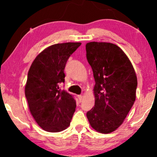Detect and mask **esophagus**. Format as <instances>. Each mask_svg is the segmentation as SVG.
Returning a JSON list of instances; mask_svg holds the SVG:
<instances>
[{
	"label": "esophagus",
	"mask_w": 157,
	"mask_h": 157,
	"mask_svg": "<svg viewBox=\"0 0 157 157\" xmlns=\"http://www.w3.org/2000/svg\"><path fill=\"white\" fill-rule=\"evenodd\" d=\"M78 100H79V102H81V101H82L83 96H82V95H78Z\"/></svg>",
	"instance_id": "1"
}]
</instances>
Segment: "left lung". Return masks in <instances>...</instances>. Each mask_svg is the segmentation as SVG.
<instances>
[{"instance_id":"1","label":"left lung","mask_w":157,"mask_h":157,"mask_svg":"<svg viewBox=\"0 0 157 157\" xmlns=\"http://www.w3.org/2000/svg\"><path fill=\"white\" fill-rule=\"evenodd\" d=\"M86 50L96 83L95 105L86 117L92 128L108 134L123 123L134 104L136 76L129 59L117 45L90 42Z\"/></svg>"}]
</instances>
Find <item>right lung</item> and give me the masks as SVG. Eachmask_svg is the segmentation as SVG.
I'll return each instance as SVG.
<instances>
[{"label": "right lung", "instance_id": "obj_1", "mask_svg": "<svg viewBox=\"0 0 157 157\" xmlns=\"http://www.w3.org/2000/svg\"><path fill=\"white\" fill-rule=\"evenodd\" d=\"M81 44L69 42L48 47L38 55L28 73L25 98L34 119L46 132H61L70 125L76 100L59 85L65 82L66 62Z\"/></svg>", "mask_w": 157, "mask_h": 157}]
</instances>
